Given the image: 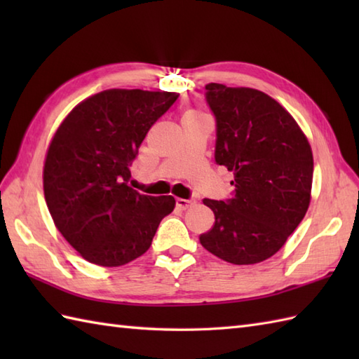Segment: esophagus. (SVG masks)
<instances>
[{
  "label": "esophagus",
  "mask_w": 359,
  "mask_h": 359,
  "mask_svg": "<svg viewBox=\"0 0 359 359\" xmlns=\"http://www.w3.org/2000/svg\"><path fill=\"white\" fill-rule=\"evenodd\" d=\"M175 205H177V208H180V210H187L189 207H193V205H196V201L194 199H182V197H179V199L175 201Z\"/></svg>",
  "instance_id": "obj_1"
}]
</instances>
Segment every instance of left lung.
<instances>
[{
  "label": "left lung",
  "mask_w": 359,
  "mask_h": 359,
  "mask_svg": "<svg viewBox=\"0 0 359 359\" xmlns=\"http://www.w3.org/2000/svg\"><path fill=\"white\" fill-rule=\"evenodd\" d=\"M216 162L233 171L234 196L203 199L215 225L201 234L210 253L234 265L262 262L284 247L311 199L313 152L284 106L262 90L208 83Z\"/></svg>",
  "instance_id": "obj_1"
}]
</instances>
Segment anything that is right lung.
Here are the masks:
<instances>
[{
  "instance_id": "add662e5",
  "label": "right lung",
  "mask_w": 359,
  "mask_h": 359,
  "mask_svg": "<svg viewBox=\"0 0 359 359\" xmlns=\"http://www.w3.org/2000/svg\"><path fill=\"white\" fill-rule=\"evenodd\" d=\"M177 93L108 89L67 114L46 152L43 189L57 230L88 262L120 266L147 253L172 196L129 187L133 160Z\"/></svg>"
}]
</instances>
